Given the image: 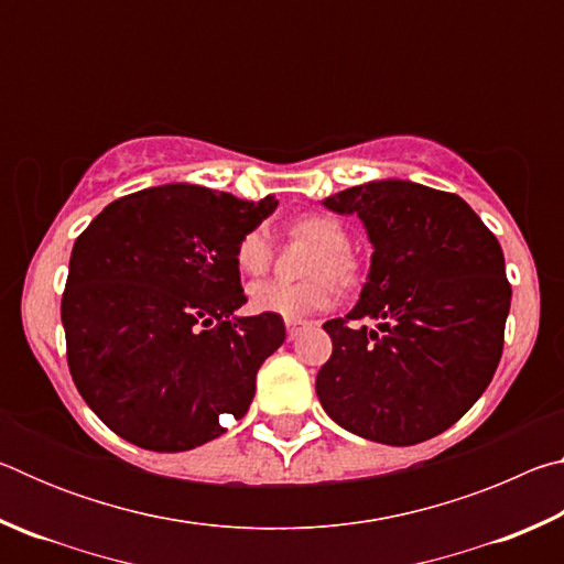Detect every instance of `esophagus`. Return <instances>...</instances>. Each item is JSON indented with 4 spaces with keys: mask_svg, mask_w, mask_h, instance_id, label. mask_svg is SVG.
<instances>
[{
    "mask_svg": "<svg viewBox=\"0 0 564 564\" xmlns=\"http://www.w3.org/2000/svg\"><path fill=\"white\" fill-rule=\"evenodd\" d=\"M305 328V323L301 321H285V333H289V340L299 338V333Z\"/></svg>",
    "mask_w": 564,
    "mask_h": 564,
    "instance_id": "1",
    "label": "esophagus"
}]
</instances>
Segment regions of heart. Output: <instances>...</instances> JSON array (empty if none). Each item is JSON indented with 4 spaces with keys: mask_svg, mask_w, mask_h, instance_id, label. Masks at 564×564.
<instances>
[{
    "mask_svg": "<svg viewBox=\"0 0 564 564\" xmlns=\"http://www.w3.org/2000/svg\"><path fill=\"white\" fill-rule=\"evenodd\" d=\"M293 236L305 238L318 251L313 253L308 273L313 279L301 283L259 281L248 289V305L253 313L279 316L283 321H303L313 313L326 311L336 301V289L330 278L340 285H350L358 279V265L348 253L350 238L346 226L336 216L305 214L291 226ZM236 265L246 275H261L271 263V238L263 228L246 231L236 243Z\"/></svg>",
    "mask_w": 564,
    "mask_h": 564,
    "instance_id": "b5f03b06",
    "label": "heart"
}]
</instances>
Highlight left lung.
I'll return each mask as SVG.
<instances>
[{"instance_id": "obj_1", "label": "left lung", "mask_w": 564, "mask_h": 564, "mask_svg": "<svg viewBox=\"0 0 564 564\" xmlns=\"http://www.w3.org/2000/svg\"><path fill=\"white\" fill-rule=\"evenodd\" d=\"M358 216L373 253L346 318L323 323L333 356L316 393L340 427L415 445L457 423L502 356L510 283L498 238L460 196L378 178L321 202Z\"/></svg>"}]
</instances>
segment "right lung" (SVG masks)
<instances>
[{
    "mask_svg": "<svg viewBox=\"0 0 564 564\" xmlns=\"http://www.w3.org/2000/svg\"><path fill=\"white\" fill-rule=\"evenodd\" d=\"M279 202L196 184L109 204L72 248L62 295L66 360L87 405L139 447L181 453L246 415L256 373L285 340L246 303L236 243Z\"/></svg>",
    "mask_w": 564,
    "mask_h": 564,
    "instance_id": "add662e5",
    "label": "right lung"
}]
</instances>
